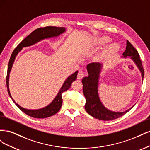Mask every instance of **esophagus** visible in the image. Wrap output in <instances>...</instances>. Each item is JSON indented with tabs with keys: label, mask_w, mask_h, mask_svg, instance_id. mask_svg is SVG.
Here are the masks:
<instances>
[{
	"label": "esophagus",
	"mask_w": 150,
	"mask_h": 150,
	"mask_svg": "<svg viewBox=\"0 0 150 150\" xmlns=\"http://www.w3.org/2000/svg\"><path fill=\"white\" fill-rule=\"evenodd\" d=\"M84 76V72H83V71L82 70H79L78 72V79H82Z\"/></svg>",
	"instance_id": "esophagus-1"
}]
</instances>
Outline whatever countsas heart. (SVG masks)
Returning <instances> with one entry per match:
<instances>
[{"label": "heart", "mask_w": 150, "mask_h": 150, "mask_svg": "<svg viewBox=\"0 0 150 150\" xmlns=\"http://www.w3.org/2000/svg\"><path fill=\"white\" fill-rule=\"evenodd\" d=\"M103 40H104V42L107 43V42H110L111 39H110V38H103ZM118 49H119V46H117V44H112L111 45L110 47L108 48V49L106 50V54H107V55H110V54L117 51V50H118Z\"/></svg>", "instance_id": "obj_1"}]
</instances>
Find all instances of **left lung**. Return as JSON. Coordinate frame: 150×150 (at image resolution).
<instances>
[{
  "mask_svg": "<svg viewBox=\"0 0 150 150\" xmlns=\"http://www.w3.org/2000/svg\"><path fill=\"white\" fill-rule=\"evenodd\" d=\"M121 57L123 58L130 57L129 58L134 62L140 71L143 81L144 72L142 61L140 60L139 55L137 49L128 40L126 41V50ZM103 66V65L100 62H92L89 63L86 67L89 75L84 77L82 79L83 91L86 100L84 107L86 112L95 118L103 121H110L118 118L124 115L132 109L134 105L122 112L112 111L103 105L98 93L99 80Z\"/></svg>",
  "mask_w": 150,
  "mask_h": 150,
  "instance_id": "left-lung-1",
  "label": "left lung"
}]
</instances>
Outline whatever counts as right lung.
<instances>
[{"label":"right lung","mask_w":150,"mask_h":150,"mask_svg":"<svg viewBox=\"0 0 150 150\" xmlns=\"http://www.w3.org/2000/svg\"><path fill=\"white\" fill-rule=\"evenodd\" d=\"M66 28H63V27L47 26L46 27V28H38L37 29H35L34 31H33L32 33H30L28 36H27V37L22 40L19 45H18L17 47L13 50V51L12 53L9 62H8L7 68V74L6 78L7 91L10 98L12 99L13 102L16 104V105L19 108L22 112H24L28 116L35 117V118H45V117H47L56 114V113L60 110L62 106V93H64L68 89L70 88L72 83L74 81H75L77 78V75H78V71H76L73 74L68 77V78L65 80L55 98H54V100L49 104H48L47 106L42 108L38 109V110H28V109L22 108L17 103H16V102L13 100V99L12 98L9 90L10 72L12 69L13 62H14V61L16 59V57L18 53L21 51L23 47L33 46V45L41 41V40L44 39L58 37V36H59L61 34L66 32Z\"/></svg>","instance_id":"obj_1"}]
</instances>
